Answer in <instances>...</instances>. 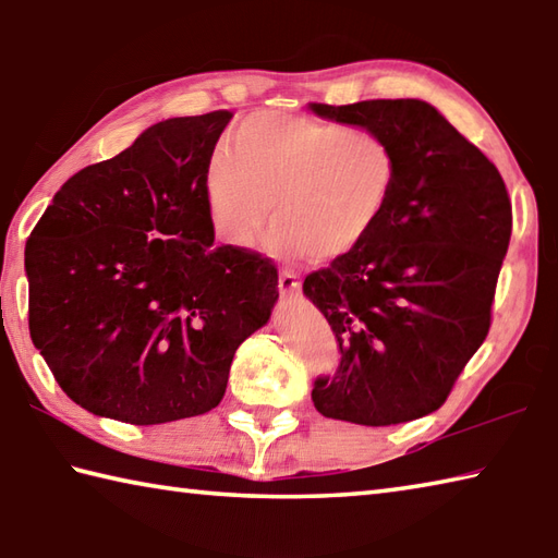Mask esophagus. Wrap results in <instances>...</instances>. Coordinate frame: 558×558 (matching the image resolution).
<instances>
[{
    "instance_id": "1",
    "label": "esophagus",
    "mask_w": 558,
    "mask_h": 558,
    "mask_svg": "<svg viewBox=\"0 0 558 558\" xmlns=\"http://www.w3.org/2000/svg\"><path fill=\"white\" fill-rule=\"evenodd\" d=\"M279 291L283 295H293L295 291H301V279L293 271H281L279 275Z\"/></svg>"
}]
</instances>
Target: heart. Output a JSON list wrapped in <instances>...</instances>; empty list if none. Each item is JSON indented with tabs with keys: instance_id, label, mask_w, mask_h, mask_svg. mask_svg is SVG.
Returning <instances> with one entry per match:
<instances>
[{
	"instance_id": "obj_1",
	"label": "heart",
	"mask_w": 558,
	"mask_h": 558,
	"mask_svg": "<svg viewBox=\"0 0 558 558\" xmlns=\"http://www.w3.org/2000/svg\"><path fill=\"white\" fill-rule=\"evenodd\" d=\"M397 183L400 156L383 134L259 110L235 124L229 146L209 154L202 192L211 231L223 245L255 247L275 211V253L332 263L378 229Z\"/></svg>"
}]
</instances>
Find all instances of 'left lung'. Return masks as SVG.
I'll list each match as a JSON object with an SVG mask.
<instances>
[{
    "label": "left lung",
    "mask_w": 558,
    "mask_h": 558,
    "mask_svg": "<svg viewBox=\"0 0 558 558\" xmlns=\"http://www.w3.org/2000/svg\"><path fill=\"white\" fill-rule=\"evenodd\" d=\"M311 110L383 134L400 156V183L378 229L303 281L342 356L335 373L315 378L313 404L327 418L363 426L422 418L448 400L492 327L513 231L506 183L424 100Z\"/></svg>",
    "instance_id": "8db88e82"
}]
</instances>
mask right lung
<instances>
[{
	"mask_svg": "<svg viewBox=\"0 0 558 558\" xmlns=\"http://www.w3.org/2000/svg\"><path fill=\"white\" fill-rule=\"evenodd\" d=\"M229 110L151 124L86 166L26 243L28 329L90 414L154 426L223 400L235 349L267 325L277 265L214 245L202 178Z\"/></svg>",
	"mask_w": 558,
	"mask_h": 558,
	"instance_id": "1",
	"label": "right lung"
}]
</instances>
